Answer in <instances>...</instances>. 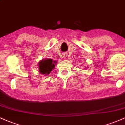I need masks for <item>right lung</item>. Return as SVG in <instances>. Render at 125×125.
Returning <instances> with one entry per match:
<instances>
[{
    "mask_svg": "<svg viewBox=\"0 0 125 125\" xmlns=\"http://www.w3.org/2000/svg\"><path fill=\"white\" fill-rule=\"evenodd\" d=\"M39 65V72L42 74H48L51 73L53 69H54L55 61H53V60L51 59H48L40 62Z\"/></svg>",
    "mask_w": 125,
    "mask_h": 125,
    "instance_id": "add662e5",
    "label": "right lung"
}]
</instances>
